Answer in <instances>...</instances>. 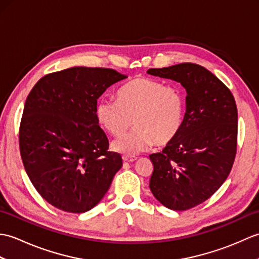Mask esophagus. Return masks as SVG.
I'll list each match as a JSON object with an SVG mask.
<instances>
[{
  "label": "esophagus",
  "instance_id": "esophagus-1",
  "mask_svg": "<svg viewBox=\"0 0 259 259\" xmlns=\"http://www.w3.org/2000/svg\"><path fill=\"white\" fill-rule=\"evenodd\" d=\"M123 161H126V162H134L137 160V157L135 156H123L122 157Z\"/></svg>",
  "mask_w": 259,
  "mask_h": 259
}]
</instances>
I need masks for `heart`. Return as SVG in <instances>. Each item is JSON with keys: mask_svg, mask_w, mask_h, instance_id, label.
<instances>
[{"mask_svg": "<svg viewBox=\"0 0 259 259\" xmlns=\"http://www.w3.org/2000/svg\"><path fill=\"white\" fill-rule=\"evenodd\" d=\"M185 110L184 93L177 87L136 78L120 88L118 99H101L96 114L99 122L114 136L123 134L134 119L136 128L115 139L112 148L124 155H137L153 144H171L183 128Z\"/></svg>", "mask_w": 259, "mask_h": 259, "instance_id": "heart-1", "label": "heart"}]
</instances>
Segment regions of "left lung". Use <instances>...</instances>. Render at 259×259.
<instances>
[{"mask_svg": "<svg viewBox=\"0 0 259 259\" xmlns=\"http://www.w3.org/2000/svg\"><path fill=\"white\" fill-rule=\"evenodd\" d=\"M147 73L177 81L187 92L177 138L149 156L152 195L171 210H187L210 198L232 170L237 150V107L228 88L199 64L180 63Z\"/></svg>", "mask_w": 259, "mask_h": 259, "instance_id": "8db88e82", "label": "left lung"}]
</instances>
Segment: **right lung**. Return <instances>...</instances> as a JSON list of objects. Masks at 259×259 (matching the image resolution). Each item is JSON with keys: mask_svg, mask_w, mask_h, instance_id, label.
<instances>
[{"mask_svg": "<svg viewBox=\"0 0 259 259\" xmlns=\"http://www.w3.org/2000/svg\"><path fill=\"white\" fill-rule=\"evenodd\" d=\"M126 76L112 69L74 67L47 74L24 104L20 152L42 198L63 211L97 206L110 188L122 158L110 152L99 125L97 100Z\"/></svg>", "mask_w": 259, "mask_h": 259, "instance_id": "add662e5", "label": "right lung"}]
</instances>
